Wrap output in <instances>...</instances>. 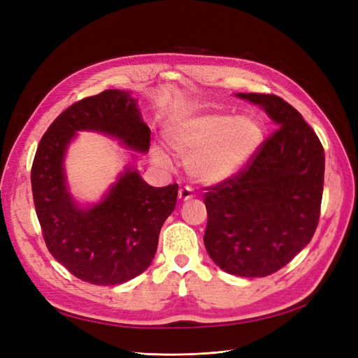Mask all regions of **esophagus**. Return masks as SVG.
<instances>
[{"mask_svg": "<svg viewBox=\"0 0 358 358\" xmlns=\"http://www.w3.org/2000/svg\"><path fill=\"white\" fill-rule=\"evenodd\" d=\"M178 197H180V201H189V199H193L194 193L190 187H182L178 192Z\"/></svg>", "mask_w": 358, "mask_h": 358, "instance_id": "obj_1", "label": "esophagus"}]
</instances>
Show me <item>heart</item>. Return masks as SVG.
Masks as SVG:
<instances>
[{"label":"heart","mask_w":358,"mask_h":358,"mask_svg":"<svg viewBox=\"0 0 358 358\" xmlns=\"http://www.w3.org/2000/svg\"><path fill=\"white\" fill-rule=\"evenodd\" d=\"M266 137L262 122L254 115L209 113L193 116L172 127L166 141L171 150L186 161L189 176L203 184H218L239 176L254 161ZM159 164L166 165L162 150H155Z\"/></svg>","instance_id":"b5f03b06"}]
</instances>
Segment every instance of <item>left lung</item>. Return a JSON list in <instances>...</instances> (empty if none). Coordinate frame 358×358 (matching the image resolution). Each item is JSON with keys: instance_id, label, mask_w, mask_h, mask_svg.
<instances>
[{"instance_id": "left-lung-1", "label": "left lung", "mask_w": 358, "mask_h": 358, "mask_svg": "<svg viewBox=\"0 0 358 358\" xmlns=\"http://www.w3.org/2000/svg\"><path fill=\"white\" fill-rule=\"evenodd\" d=\"M279 127L234 178L206 187L209 257L226 273L266 277L313 239L320 218L324 150L302 115L274 94L239 92Z\"/></svg>"}]
</instances>
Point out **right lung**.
Instances as JSON below:
<instances>
[{
  "mask_svg": "<svg viewBox=\"0 0 358 358\" xmlns=\"http://www.w3.org/2000/svg\"><path fill=\"white\" fill-rule=\"evenodd\" d=\"M76 131H97L145 153L150 129L127 91L106 90L73 103L52 122L34 157V203L50 254L78 279L115 286L148 270L178 184L152 187L127 166L103 201L79 206L66 184L63 157Z\"/></svg>",
  "mask_w": 358,
  "mask_h": 358,
  "instance_id": "right-lung-1",
  "label": "right lung"
}]
</instances>
